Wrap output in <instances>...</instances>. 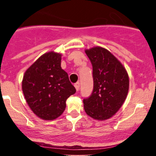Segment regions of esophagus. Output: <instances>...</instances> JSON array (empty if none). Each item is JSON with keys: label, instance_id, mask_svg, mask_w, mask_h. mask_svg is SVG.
Here are the masks:
<instances>
[{"label": "esophagus", "instance_id": "34e87169", "mask_svg": "<svg viewBox=\"0 0 156 156\" xmlns=\"http://www.w3.org/2000/svg\"><path fill=\"white\" fill-rule=\"evenodd\" d=\"M75 87H76L77 91L79 90V89H80V83H79V82H77V83H75Z\"/></svg>", "mask_w": 156, "mask_h": 156}]
</instances>
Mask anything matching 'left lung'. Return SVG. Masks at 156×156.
Here are the masks:
<instances>
[{"instance_id": "1", "label": "left lung", "mask_w": 156, "mask_h": 156, "mask_svg": "<svg viewBox=\"0 0 156 156\" xmlns=\"http://www.w3.org/2000/svg\"><path fill=\"white\" fill-rule=\"evenodd\" d=\"M92 65L93 90L83 100L86 113L98 120L112 117L125 101L129 78L122 64L108 51L101 47L86 50Z\"/></svg>"}]
</instances>
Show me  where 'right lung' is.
I'll list each match as a JSON object with an SVG mask.
<instances>
[{
    "label": "right lung",
    "mask_w": 156,
    "mask_h": 156,
    "mask_svg": "<svg viewBox=\"0 0 156 156\" xmlns=\"http://www.w3.org/2000/svg\"><path fill=\"white\" fill-rule=\"evenodd\" d=\"M61 54L49 52L39 57L25 73L22 89L27 103L44 120L58 117L66 101L76 89L61 67Z\"/></svg>",
    "instance_id": "add662e5"
}]
</instances>
